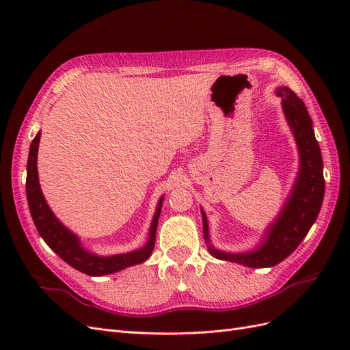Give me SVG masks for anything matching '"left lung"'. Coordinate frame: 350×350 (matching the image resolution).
Returning a JSON list of instances; mask_svg holds the SVG:
<instances>
[{
    "mask_svg": "<svg viewBox=\"0 0 350 350\" xmlns=\"http://www.w3.org/2000/svg\"><path fill=\"white\" fill-rule=\"evenodd\" d=\"M278 94L282 98L284 116L299 150V172L292 193L280 211V216L267 228L264 242L257 250L230 254L208 245V251L213 257L254 269L273 267L291 256L317 220L325 189L321 150L314 135L312 121L305 103L289 88H279ZM201 215L204 239L210 242L207 217L203 210Z\"/></svg>",
    "mask_w": 350,
    "mask_h": 350,
    "instance_id": "left-lung-1",
    "label": "left lung"
}]
</instances>
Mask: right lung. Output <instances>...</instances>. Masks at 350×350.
<instances>
[{"label":"right lung","mask_w":350,"mask_h":350,"mask_svg":"<svg viewBox=\"0 0 350 350\" xmlns=\"http://www.w3.org/2000/svg\"><path fill=\"white\" fill-rule=\"evenodd\" d=\"M40 140V131L36 134L30 144L29 159H27V178H26V196L31 219L33 224L48 247L64 260L67 264L76 270L89 274V276H105V274L116 273L122 269L140 264L150 257L154 248L157 220L161 215L163 197L159 200L156 213L152 220L149 239L147 243L140 248L126 254H118L111 257H99L84 250L80 243V239L70 232L61 221L54 216L52 210L46 204V200L40 191L39 176H38V147Z\"/></svg>","instance_id":"1"}]
</instances>
